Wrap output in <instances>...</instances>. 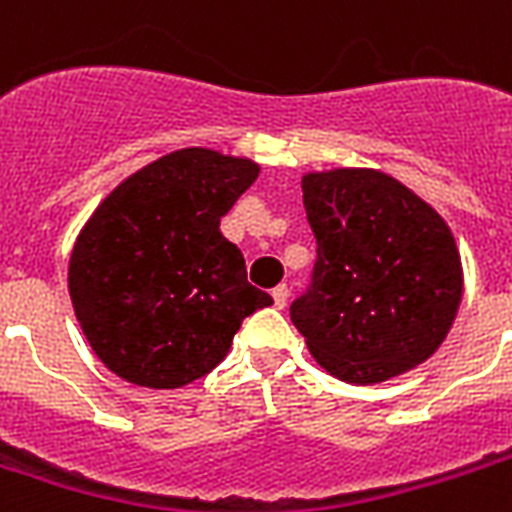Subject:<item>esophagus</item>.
Returning <instances> with one entry per match:
<instances>
[{
  "label": "esophagus",
  "instance_id": "obj_1",
  "mask_svg": "<svg viewBox=\"0 0 512 512\" xmlns=\"http://www.w3.org/2000/svg\"><path fill=\"white\" fill-rule=\"evenodd\" d=\"M273 303H276V308H284L287 306V298H290V287L287 284H279V287H273Z\"/></svg>",
  "mask_w": 512,
  "mask_h": 512
}]
</instances>
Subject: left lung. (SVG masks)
<instances>
[{
  "mask_svg": "<svg viewBox=\"0 0 512 512\" xmlns=\"http://www.w3.org/2000/svg\"><path fill=\"white\" fill-rule=\"evenodd\" d=\"M317 239L290 319L327 373L378 384L432 357L462 300V260L435 209L384 171L303 177Z\"/></svg>",
  "mask_w": 512,
  "mask_h": 512,
  "instance_id": "obj_1",
  "label": "left lung"
}]
</instances>
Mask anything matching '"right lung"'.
Segmentation results:
<instances>
[{
  "mask_svg": "<svg viewBox=\"0 0 512 512\" xmlns=\"http://www.w3.org/2000/svg\"><path fill=\"white\" fill-rule=\"evenodd\" d=\"M257 171L247 158L187 147L131 174L85 222L69 295L115 376L150 389L190 384L220 365L249 314L271 306L220 233Z\"/></svg>",
  "mask_w": 512,
  "mask_h": 512,
  "instance_id": "1",
  "label": "right lung"
}]
</instances>
